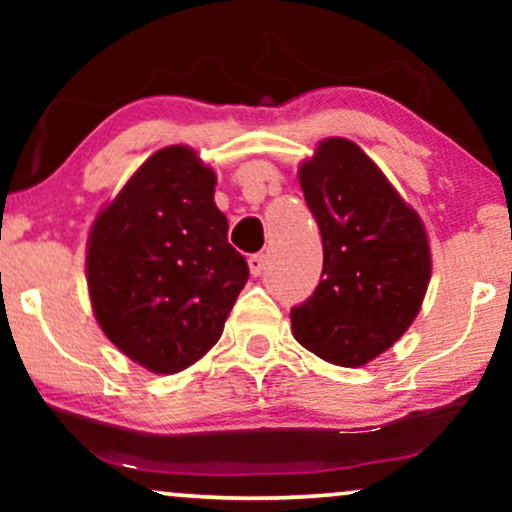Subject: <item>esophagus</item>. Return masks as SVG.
<instances>
[{
  "label": "esophagus",
  "instance_id": "obj_1",
  "mask_svg": "<svg viewBox=\"0 0 512 512\" xmlns=\"http://www.w3.org/2000/svg\"><path fill=\"white\" fill-rule=\"evenodd\" d=\"M249 270H251V275H254V277L263 275V270H265V254L249 256Z\"/></svg>",
  "mask_w": 512,
  "mask_h": 512
}]
</instances>
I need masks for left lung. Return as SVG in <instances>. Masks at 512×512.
Segmentation results:
<instances>
[{"mask_svg": "<svg viewBox=\"0 0 512 512\" xmlns=\"http://www.w3.org/2000/svg\"><path fill=\"white\" fill-rule=\"evenodd\" d=\"M324 244L321 282L291 307L296 340L335 366H363L408 331L431 277L422 221L373 160L331 137L300 167Z\"/></svg>", "mask_w": 512, "mask_h": 512, "instance_id": "left-lung-1", "label": "left lung"}]
</instances>
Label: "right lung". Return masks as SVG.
<instances>
[{
    "label": "right lung",
    "mask_w": 512,
    "mask_h": 512,
    "mask_svg": "<svg viewBox=\"0 0 512 512\" xmlns=\"http://www.w3.org/2000/svg\"><path fill=\"white\" fill-rule=\"evenodd\" d=\"M214 172L186 146L153 153L97 216L88 289L97 324L132 361L179 373L221 338L249 279L214 205Z\"/></svg>",
    "instance_id": "right-lung-1"
}]
</instances>
